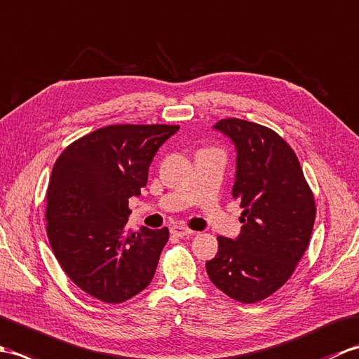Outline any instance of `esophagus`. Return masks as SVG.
I'll return each instance as SVG.
<instances>
[{"mask_svg":"<svg viewBox=\"0 0 359 359\" xmlns=\"http://www.w3.org/2000/svg\"><path fill=\"white\" fill-rule=\"evenodd\" d=\"M171 233L174 236H177V238H185V236H189V234H194L193 230H189V228L184 226V225H175L171 228Z\"/></svg>","mask_w":359,"mask_h":359,"instance_id":"1","label":"esophagus"}]
</instances>
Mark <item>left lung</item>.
<instances>
[{
    "mask_svg": "<svg viewBox=\"0 0 359 359\" xmlns=\"http://www.w3.org/2000/svg\"><path fill=\"white\" fill-rule=\"evenodd\" d=\"M238 151L233 197L243 210L241 234L219 236L207 273L220 292L253 304L285 284L306 253L316 205L294 151L273 129L241 118L215 125Z\"/></svg>",
    "mask_w": 359,
    "mask_h": 359,
    "instance_id": "8db88e82",
    "label": "left lung"
}]
</instances>
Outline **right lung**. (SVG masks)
Segmentation results:
<instances>
[{"label":"right lung","mask_w":359,"mask_h":359,"mask_svg":"<svg viewBox=\"0 0 359 359\" xmlns=\"http://www.w3.org/2000/svg\"><path fill=\"white\" fill-rule=\"evenodd\" d=\"M177 129L104 126L71 143L53 165L46 203L49 243L69 279L98 301L125 302L154 278L170 231H128V202L147 185L157 149Z\"/></svg>","instance_id":"1"}]
</instances>
